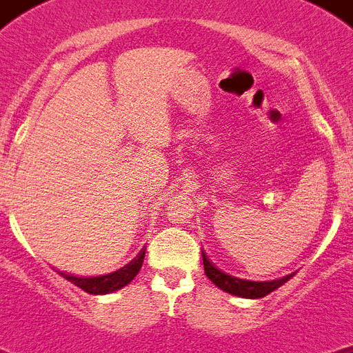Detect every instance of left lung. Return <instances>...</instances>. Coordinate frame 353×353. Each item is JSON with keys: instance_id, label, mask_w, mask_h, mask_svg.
<instances>
[{"instance_id": "1", "label": "left lung", "mask_w": 353, "mask_h": 353, "mask_svg": "<svg viewBox=\"0 0 353 353\" xmlns=\"http://www.w3.org/2000/svg\"><path fill=\"white\" fill-rule=\"evenodd\" d=\"M201 256H203V267L207 277L214 283L217 288H221L223 292L232 293V295H236V297H244V299H261L265 295H269L270 292L277 290L279 286L285 285L293 274H288V276L281 277V279H274V281H248V279H239V277H233L230 274L221 272L217 267L212 265V261L208 260L207 254L201 251Z\"/></svg>"}]
</instances>
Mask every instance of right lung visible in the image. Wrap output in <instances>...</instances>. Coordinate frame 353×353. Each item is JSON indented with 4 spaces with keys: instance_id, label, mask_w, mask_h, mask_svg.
Returning a JSON list of instances; mask_svg holds the SVG:
<instances>
[{
    "instance_id": "1",
    "label": "right lung",
    "mask_w": 353,
    "mask_h": 353,
    "mask_svg": "<svg viewBox=\"0 0 353 353\" xmlns=\"http://www.w3.org/2000/svg\"><path fill=\"white\" fill-rule=\"evenodd\" d=\"M145 251L146 248H143L139 251V254L134 258L132 261L118 269L117 272L105 274V276H97V277H76L70 276V274L58 272L61 277H65L67 281L74 283L76 286H79L81 290H84L86 293H92V295H104V293H113L117 290L123 288V286L129 285L132 281L136 274L141 269L143 260H145Z\"/></svg>"
}]
</instances>
